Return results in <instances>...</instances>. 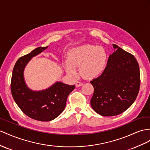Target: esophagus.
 I'll return each instance as SVG.
<instances>
[{
  "label": "esophagus",
  "mask_w": 150,
  "mask_h": 150,
  "mask_svg": "<svg viewBox=\"0 0 150 150\" xmlns=\"http://www.w3.org/2000/svg\"><path fill=\"white\" fill-rule=\"evenodd\" d=\"M82 85H83V83L81 82H79V81L76 82V84H75V86H76V87H80V86H82Z\"/></svg>",
  "instance_id": "obj_1"
}]
</instances>
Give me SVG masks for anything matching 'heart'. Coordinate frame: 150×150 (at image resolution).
I'll list each match as a JSON object with an SVG mask.
<instances>
[{
    "label": "heart",
    "mask_w": 150,
    "mask_h": 150,
    "mask_svg": "<svg viewBox=\"0 0 150 150\" xmlns=\"http://www.w3.org/2000/svg\"><path fill=\"white\" fill-rule=\"evenodd\" d=\"M108 56L106 50L101 46L85 44L71 49L68 53V61L63 66L69 75L77 76L76 67H79L83 76L93 79L100 76L105 70Z\"/></svg>",
    "instance_id": "1"
}]
</instances>
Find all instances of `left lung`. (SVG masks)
<instances>
[{"instance_id": "left-lung-1", "label": "left lung", "mask_w": 150, "mask_h": 150, "mask_svg": "<svg viewBox=\"0 0 150 150\" xmlns=\"http://www.w3.org/2000/svg\"><path fill=\"white\" fill-rule=\"evenodd\" d=\"M105 70L91 81L94 91L92 108L104 117L115 116L132 105L139 93L140 71L136 59L116 44Z\"/></svg>"}]
</instances>
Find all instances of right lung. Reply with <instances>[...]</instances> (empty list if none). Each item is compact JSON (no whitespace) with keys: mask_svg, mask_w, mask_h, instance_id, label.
Segmentation results:
<instances>
[{"mask_svg":"<svg viewBox=\"0 0 150 150\" xmlns=\"http://www.w3.org/2000/svg\"><path fill=\"white\" fill-rule=\"evenodd\" d=\"M47 47H37L20 57L14 65L11 82V93L19 108L30 118L42 122L51 121L63 112L68 95L75 87L61 82L40 91H32L26 86L23 77L25 67L32 57Z\"/></svg>","mask_w":150,"mask_h":150,"instance_id":"right-lung-1","label":"right lung"}]
</instances>
